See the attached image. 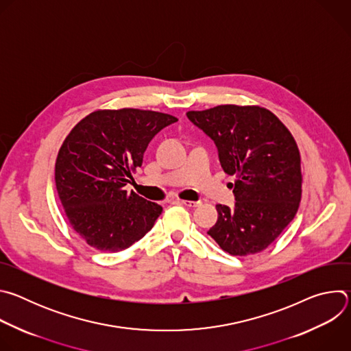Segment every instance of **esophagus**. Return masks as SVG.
<instances>
[{"label":"esophagus","mask_w":351,"mask_h":351,"mask_svg":"<svg viewBox=\"0 0 351 351\" xmlns=\"http://www.w3.org/2000/svg\"><path fill=\"white\" fill-rule=\"evenodd\" d=\"M178 204H182L184 207H189V208H194V207H198L199 206V202H189V199H178L176 202Z\"/></svg>","instance_id":"1"}]
</instances>
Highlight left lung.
<instances>
[{
	"mask_svg": "<svg viewBox=\"0 0 351 351\" xmlns=\"http://www.w3.org/2000/svg\"><path fill=\"white\" fill-rule=\"evenodd\" d=\"M186 115L214 140L223 171L236 176L234 207L218 204V221L207 233L230 256L263 252L293 221L302 199L291 133L261 107L218 106Z\"/></svg>",
	"mask_w": 351,
	"mask_h": 351,
	"instance_id": "8db88e82",
	"label": "left lung"
}]
</instances>
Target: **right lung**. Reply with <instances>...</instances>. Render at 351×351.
<instances>
[{"label":"right lung","instance_id":"right-lung-1","mask_svg":"<svg viewBox=\"0 0 351 351\" xmlns=\"http://www.w3.org/2000/svg\"><path fill=\"white\" fill-rule=\"evenodd\" d=\"M172 115L134 108L94 111L62 143L56 184L73 230L99 252L117 253L152 229L162 207L125 190L148 143Z\"/></svg>","mask_w":351,"mask_h":351}]
</instances>
